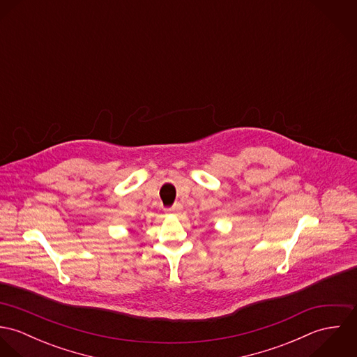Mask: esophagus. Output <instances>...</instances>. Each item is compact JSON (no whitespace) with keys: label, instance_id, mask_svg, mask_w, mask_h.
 <instances>
[{"label":"esophagus","instance_id":"1","mask_svg":"<svg viewBox=\"0 0 357 357\" xmlns=\"http://www.w3.org/2000/svg\"><path fill=\"white\" fill-rule=\"evenodd\" d=\"M181 210H183V206L180 204H173L172 207H167V208H166V211L170 213V214H178Z\"/></svg>","mask_w":357,"mask_h":357}]
</instances>
